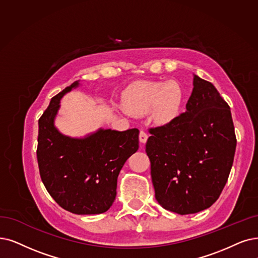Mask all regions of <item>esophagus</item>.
Listing matches in <instances>:
<instances>
[{
	"mask_svg": "<svg viewBox=\"0 0 258 258\" xmlns=\"http://www.w3.org/2000/svg\"><path fill=\"white\" fill-rule=\"evenodd\" d=\"M139 139H140V142H141L142 144H145V143L147 142V140H148V135H147V133H146L145 131L141 130V131H140Z\"/></svg>",
	"mask_w": 258,
	"mask_h": 258,
	"instance_id": "esophagus-1",
	"label": "esophagus"
}]
</instances>
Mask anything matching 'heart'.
I'll use <instances>...</instances> for the list:
<instances>
[{
    "instance_id": "b5f03b06",
    "label": "heart",
    "mask_w": 258,
    "mask_h": 258,
    "mask_svg": "<svg viewBox=\"0 0 258 258\" xmlns=\"http://www.w3.org/2000/svg\"><path fill=\"white\" fill-rule=\"evenodd\" d=\"M184 100L182 86L176 80L137 81L123 95L125 109L133 114H152L158 121L166 122L176 117Z\"/></svg>"
}]
</instances>
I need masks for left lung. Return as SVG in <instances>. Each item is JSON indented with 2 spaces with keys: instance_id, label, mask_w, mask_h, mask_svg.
<instances>
[{
  "instance_id": "1",
  "label": "left lung",
  "mask_w": 258,
  "mask_h": 258,
  "mask_svg": "<svg viewBox=\"0 0 258 258\" xmlns=\"http://www.w3.org/2000/svg\"><path fill=\"white\" fill-rule=\"evenodd\" d=\"M186 111L151 128L146 152L160 205L180 215L212 207L228 181L236 149L229 105L211 82L194 75Z\"/></svg>"
}]
</instances>
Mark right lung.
Here are the masks:
<instances>
[{
	"instance_id": "add662e5",
	"label": "right lung",
	"mask_w": 258,
	"mask_h": 258,
	"mask_svg": "<svg viewBox=\"0 0 258 258\" xmlns=\"http://www.w3.org/2000/svg\"><path fill=\"white\" fill-rule=\"evenodd\" d=\"M79 80L51 98L39 119L37 159L41 180L61 208L77 215L107 212L116 197L123 164L139 149L137 128H99L84 138L64 136L55 126L60 100Z\"/></svg>"
}]
</instances>
